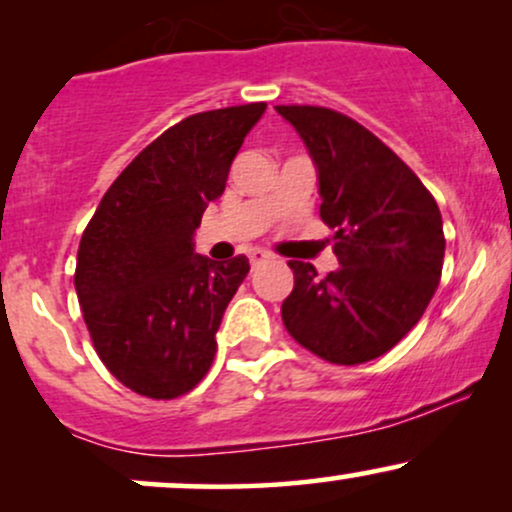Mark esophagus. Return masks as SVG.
<instances>
[{
	"label": "esophagus",
	"mask_w": 512,
	"mask_h": 512,
	"mask_svg": "<svg viewBox=\"0 0 512 512\" xmlns=\"http://www.w3.org/2000/svg\"><path fill=\"white\" fill-rule=\"evenodd\" d=\"M248 257H250V264H252V267H257V264H260V262L269 260V255H267V252L260 250V248L250 250V252H248Z\"/></svg>",
	"instance_id": "1"
}]
</instances>
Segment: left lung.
I'll use <instances>...</instances> for the list:
<instances>
[{"mask_svg":"<svg viewBox=\"0 0 512 512\" xmlns=\"http://www.w3.org/2000/svg\"><path fill=\"white\" fill-rule=\"evenodd\" d=\"M303 139L342 267L317 279L291 260L281 320L298 344L339 366L390 351L424 315L443 272L440 209L424 182L356 120L317 105H276Z\"/></svg>","mask_w":512,"mask_h":512,"instance_id":"obj_1","label":"left lung"}]
</instances>
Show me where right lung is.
I'll return each instance as SVG.
<instances>
[{
  "label": "right lung",
  "instance_id": "right-lung-1",
  "mask_svg": "<svg viewBox=\"0 0 512 512\" xmlns=\"http://www.w3.org/2000/svg\"><path fill=\"white\" fill-rule=\"evenodd\" d=\"M264 110H209L166 129L117 175L81 236L74 286L86 327L105 368L137 395L180 397L211 368L250 262L197 255L195 231Z\"/></svg>",
  "mask_w": 512,
  "mask_h": 512
}]
</instances>
